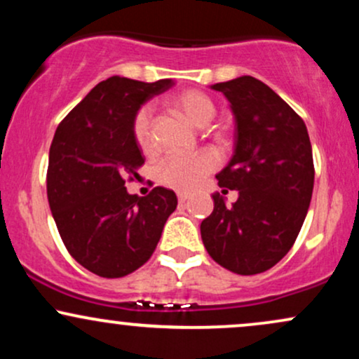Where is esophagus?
Listing matches in <instances>:
<instances>
[{
    "label": "esophagus",
    "instance_id": "obj_1",
    "mask_svg": "<svg viewBox=\"0 0 359 359\" xmlns=\"http://www.w3.org/2000/svg\"><path fill=\"white\" fill-rule=\"evenodd\" d=\"M177 197H179V203H187V201L191 199V194L179 192V194H177Z\"/></svg>",
    "mask_w": 359,
    "mask_h": 359
}]
</instances>
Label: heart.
I'll use <instances>...</instances> for the list:
<instances>
[{
    "instance_id": "1",
    "label": "heart",
    "mask_w": 359,
    "mask_h": 359,
    "mask_svg": "<svg viewBox=\"0 0 359 359\" xmlns=\"http://www.w3.org/2000/svg\"><path fill=\"white\" fill-rule=\"evenodd\" d=\"M168 106L185 121L196 128H205L216 116V106L211 97L203 90H180L168 97ZM133 133L142 150L151 148V113L143 108L133 123ZM216 167V160L211 155L201 154L194 156H167L156 168L160 184L177 191H192L204 180V177Z\"/></svg>"
}]
</instances>
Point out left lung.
Segmentation results:
<instances>
[{"label": "left lung", "mask_w": 359, "mask_h": 359, "mask_svg": "<svg viewBox=\"0 0 359 359\" xmlns=\"http://www.w3.org/2000/svg\"><path fill=\"white\" fill-rule=\"evenodd\" d=\"M234 114V151L219 187L238 191L226 205L212 194L201 238L216 263L238 275L271 269L288 253L302 228L314 189L307 126L275 90L251 76L217 82Z\"/></svg>", "instance_id": "left-lung-1"}]
</instances>
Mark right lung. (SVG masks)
Segmentation results:
<instances>
[{
    "mask_svg": "<svg viewBox=\"0 0 359 359\" xmlns=\"http://www.w3.org/2000/svg\"><path fill=\"white\" fill-rule=\"evenodd\" d=\"M174 84L113 76L90 89L55 131L47 172L53 221L74 259L100 277H125L148 262L177 208L170 189L138 197L125 187L145 163L135 118Z\"/></svg>",
    "mask_w": 359,
    "mask_h": 359,
    "instance_id": "1",
    "label": "right lung"
}]
</instances>
